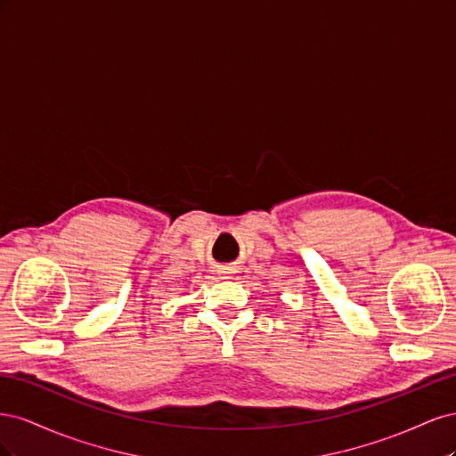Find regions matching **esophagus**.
I'll list each match as a JSON object with an SVG mask.
<instances>
[{
    "mask_svg": "<svg viewBox=\"0 0 456 456\" xmlns=\"http://www.w3.org/2000/svg\"><path fill=\"white\" fill-rule=\"evenodd\" d=\"M220 273H230V272H220Z\"/></svg>",
    "mask_w": 456,
    "mask_h": 456,
    "instance_id": "34e87169",
    "label": "esophagus"
}]
</instances>
